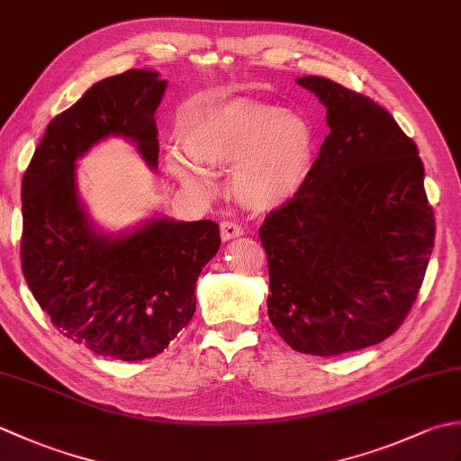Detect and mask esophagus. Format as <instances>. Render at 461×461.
Listing matches in <instances>:
<instances>
[{
	"label": "esophagus",
	"instance_id": "1",
	"mask_svg": "<svg viewBox=\"0 0 461 461\" xmlns=\"http://www.w3.org/2000/svg\"><path fill=\"white\" fill-rule=\"evenodd\" d=\"M220 233H221L223 241H230V240H236V238L243 236V230H241V225L233 223V221H221L220 223Z\"/></svg>",
	"mask_w": 461,
	"mask_h": 461
}]
</instances>
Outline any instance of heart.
I'll return each mask as SVG.
<instances>
[{"label": "heart", "mask_w": 461, "mask_h": 461, "mask_svg": "<svg viewBox=\"0 0 461 461\" xmlns=\"http://www.w3.org/2000/svg\"><path fill=\"white\" fill-rule=\"evenodd\" d=\"M182 150L192 160L172 156L176 180L198 194L210 192L203 170L230 172L236 202L253 213H267L289 203L305 184L312 162V131L299 114L258 101L208 106L182 119Z\"/></svg>", "instance_id": "obj_1"}]
</instances>
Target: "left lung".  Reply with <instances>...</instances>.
I'll list each match as a JSON object with an SVG mask.
<instances>
[{"mask_svg": "<svg viewBox=\"0 0 461 461\" xmlns=\"http://www.w3.org/2000/svg\"><path fill=\"white\" fill-rule=\"evenodd\" d=\"M297 83L327 106L330 132L299 194L259 228L267 312L291 348L335 357L402 325L432 256L434 212L393 114L325 77Z\"/></svg>", "mask_w": 461, "mask_h": 461, "instance_id": "1", "label": "left lung"}]
</instances>
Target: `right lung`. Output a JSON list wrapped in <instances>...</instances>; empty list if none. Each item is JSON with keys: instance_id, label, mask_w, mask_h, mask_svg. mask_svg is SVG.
Here are the masks:
<instances>
[{"instance_id": "1", "label": "right lung", "mask_w": 461, "mask_h": 461, "mask_svg": "<svg viewBox=\"0 0 461 461\" xmlns=\"http://www.w3.org/2000/svg\"><path fill=\"white\" fill-rule=\"evenodd\" d=\"M166 81L131 68L95 83L49 122L22 182V269L51 322L96 355L152 358L188 325L195 281L220 249L212 220L152 218L101 233L77 194V160L109 136L158 166V109Z\"/></svg>"}]
</instances>
